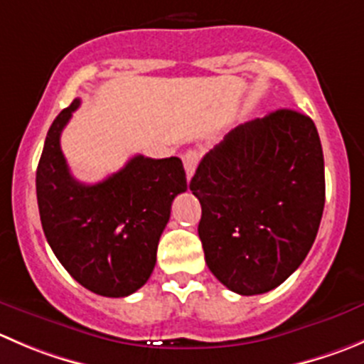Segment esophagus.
<instances>
[{
	"label": "esophagus",
	"mask_w": 364,
	"mask_h": 364,
	"mask_svg": "<svg viewBox=\"0 0 364 364\" xmlns=\"http://www.w3.org/2000/svg\"><path fill=\"white\" fill-rule=\"evenodd\" d=\"M183 164H185L186 178L192 179L193 172H196L197 164H199V153L197 151H186L185 156H183Z\"/></svg>",
	"instance_id": "34e87169"
}]
</instances>
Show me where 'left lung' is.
<instances>
[{
	"label": "left lung",
	"mask_w": 364,
	"mask_h": 364,
	"mask_svg": "<svg viewBox=\"0 0 364 364\" xmlns=\"http://www.w3.org/2000/svg\"><path fill=\"white\" fill-rule=\"evenodd\" d=\"M190 190L206 264L240 295L274 290L301 267L326 204L316 126L295 110L243 122L200 160Z\"/></svg>",
	"instance_id": "obj_1"
}]
</instances>
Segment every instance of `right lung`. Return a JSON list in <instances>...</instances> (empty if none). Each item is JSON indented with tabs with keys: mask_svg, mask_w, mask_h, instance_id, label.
<instances>
[{
	"mask_svg": "<svg viewBox=\"0 0 364 364\" xmlns=\"http://www.w3.org/2000/svg\"><path fill=\"white\" fill-rule=\"evenodd\" d=\"M80 107L53 121L37 167V203L49 247L70 276L103 297H128L147 283L172 200L186 190L179 158L133 156L105 181L73 178L60 135Z\"/></svg>",
	"mask_w": 364,
	"mask_h": 364,
	"instance_id": "1",
	"label": "right lung"
}]
</instances>
